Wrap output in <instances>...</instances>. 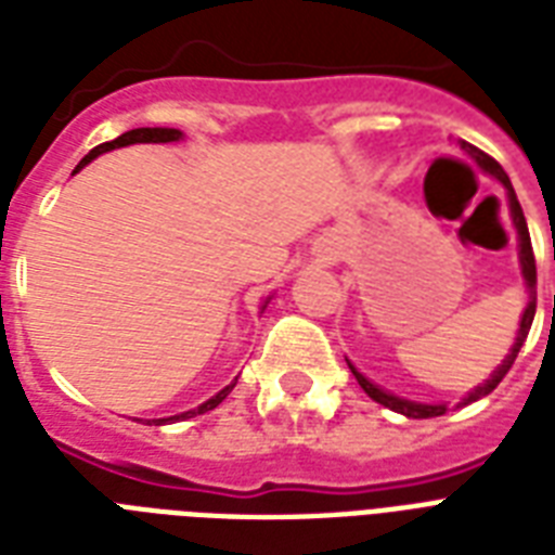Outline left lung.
<instances>
[{"mask_svg":"<svg viewBox=\"0 0 555 555\" xmlns=\"http://www.w3.org/2000/svg\"><path fill=\"white\" fill-rule=\"evenodd\" d=\"M461 150L469 155V158L478 164V167L487 172V176H492L495 181H499L504 190H507V204H509V221H513V227H516V235H518V264H521V276H525V285H527V308L525 313H521V322H518V334H516V343H513V348H509V354L501 360V365L495 371H492L490 377L483 379V383H478V386L473 388V391H466V397L461 400L457 405H469L475 403V400H481V397H487L492 391V388L499 386L501 379L507 377V371L513 369V363H516L518 351H521V346H525L527 334H530V325H533V317H535V259H533V244H530V233H527V221H525V212H521V204H518L516 198V190H513V184H509L507 172L499 167V160H492L487 152L475 150L473 143H461ZM348 369H351V374L357 377V383L363 386L365 395L371 397V400H377L379 405H386V409H391V412L403 414V417H414V421H423V417H438V414H447V403H417V400H405V397L400 395H391V391H386L383 386H377V383H371L365 374H360V371L354 369V365L348 363Z\"/></svg>","mask_w":555,"mask_h":555,"instance_id":"8db88e82","label":"left lung"}]
</instances>
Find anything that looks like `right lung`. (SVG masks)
<instances>
[{
    "mask_svg": "<svg viewBox=\"0 0 555 555\" xmlns=\"http://www.w3.org/2000/svg\"><path fill=\"white\" fill-rule=\"evenodd\" d=\"M176 141H184V132H181V129H164V126H155V129H132V132H124V134H120V138H115V141L100 143V146H94V150H91L89 155H86V158H82L80 164H77V169H74V172H80V169L86 167V164H91V160L98 158V155H103V152L120 150V146H132V143H176ZM268 302H270V296H268V299H264V305H261V311L268 308ZM235 379H238V377H235ZM235 379H233V383H230V386L221 388L218 395H212V397H209V400H204V403H201V405L190 409V412L172 414V417H158V421H146V423H150V426H152V423H155V426H167V423L190 421V417H195V414L209 412V409H216V405L221 403V400H224V397L230 395V391H233Z\"/></svg>",
    "mask_w": 555,
    "mask_h": 555,
    "instance_id": "add662e5",
    "label": "right lung"
}]
</instances>
